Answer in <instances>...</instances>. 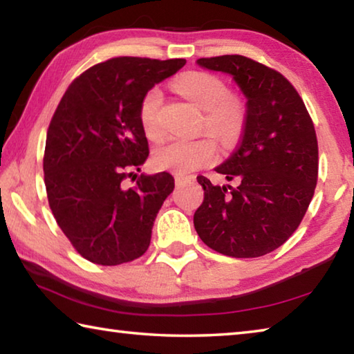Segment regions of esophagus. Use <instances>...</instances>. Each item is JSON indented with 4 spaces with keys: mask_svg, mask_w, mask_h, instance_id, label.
<instances>
[{
    "mask_svg": "<svg viewBox=\"0 0 354 354\" xmlns=\"http://www.w3.org/2000/svg\"><path fill=\"white\" fill-rule=\"evenodd\" d=\"M189 179H192V176H185V175H175V183H176V185H181V184H184L185 181H189Z\"/></svg>",
    "mask_w": 354,
    "mask_h": 354,
    "instance_id": "esophagus-1",
    "label": "esophagus"
}]
</instances>
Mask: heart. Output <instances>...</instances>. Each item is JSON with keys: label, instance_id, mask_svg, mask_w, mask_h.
<instances>
[{"label": "heart", "instance_id": "b5f03b06", "mask_svg": "<svg viewBox=\"0 0 354 354\" xmlns=\"http://www.w3.org/2000/svg\"><path fill=\"white\" fill-rule=\"evenodd\" d=\"M176 91L201 111L203 124L214 137L231 145L242 133L243 109L236 100L227 97V88L220 77L205 71H190L175 82ZM162 92L158 87L149 88L140 103V123L149 139H160L164 134L160 122ZM217 159V147L209 137L194 140L173 139L154 151L153 162L160 170L176 175H189L196 169L212 164Z\"/></svg>", "mask_w": 354, "mask_h": 354}]
</instances>
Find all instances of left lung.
Wrapping results in <instances>:
<instances>
[{"label": "left lung", "instance_id": "left-lung-1", "mask_svg": "<svg viewBox=\"0 0 354 354\" xmlns=\"http://www.w3.org/2000/svg\"><path fill=\"white\" fill-rule=\"evenodd\" d=\"M201 68L230 75L245 98L241 145L215 167L226 181L198 176L205 200L194 215L209 248L232 257H259L281 247L303 220L319 173L315 129L286 77L239 55L203 57Z\"/></svg>", "mask_w": 354, "mask_h": 354}]
</instances>
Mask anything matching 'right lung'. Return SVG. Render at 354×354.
Masks as SVG:
<instances>
[{
    "instance_id": "add662e5",
    "label": "right lung",
    "mask_w": 354,
    "mask_h": 354,
    "mask_svg": "<svg viewBox=\"0 0 354 354\" xmlns=\"http://www.w3.org/2000/svg\"><path fill=\"white\" fill-rule=\"evenodd\" d=\"M185 59L113 57L76 77L48 128L44 173L48 203L77 253L100 266L134 261L149 247L159 209L175 189L167 171L137 176L148 142L140 103ZM134 171L129 173V176Z\"/></svg>"
}]
</instances>
